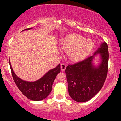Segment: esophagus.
Instances as JSON below:
<instances>
[{
	"mask_svg": "<svg viewBox=\"0 0 121 121\" xmlns=\"http://www.w3.org/2000/svg\"><path fill=\"white\" fill-rule=\"evenodd\" d=\"M66 68V65H65V64L62 63L61 64V71H62V72L65 71Z\"/></svg>",
	"mask_w": 121,
	"mask_h": 121,
	"instance_id": "1",
	"label": "esophagus"
}]
</instances>
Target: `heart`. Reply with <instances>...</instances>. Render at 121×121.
I'll return each instance as SVG.
<instances>
[{
	"mask_svg": "<svg viewBox=\"0 0 121 121\" xmlns=\"http://www.w3.org/2000/svg\"><path fill=\"white\" fill-rule=\"evenodd\" d=\"M93 44L90 40H85L82 36L77 34H71L66 36L61 43V49L63 52H72L71 58L78 61L85 58L91 52Z\"/></svg>",
	"mask_w": 121,
	"mask_h": 121,
	"instance_id": "1",
	"label": "heart"
}]
</instances>
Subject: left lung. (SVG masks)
<instances>
[{
	"label": "left lung",
	"mask_w": 121,
	"mask_h": 121,
	"mask_svg": "<svg viewBox=\"0 0 121 121\" xmlns=\"http://www.w3.org/2000/svg\"><path fill=\"white\" fill-rule=\"evenodd\" d=\"M98 53H100L101 63L95 67L92 60ZM108 62V46L104 42L93 56L66 66L65 73L68 92L72 99L78 102H86L100 91L107 77Z\"/></svg>",
	"instance_id": "1"
}]
</instances>
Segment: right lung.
Listing matches in <instances>:
<instances>
[{
    "label": "right lung",
    "mask_w": 121,
    "mask_h": 121,
    "mask_svg": "<svg viewBox=\"0 0 121 121\" xmlns=\"http://www.w3.org/2000/svg\"><path fill=\"white\" fill-rule=\"evenodd\" d=\"M27 28L24 30H29ZM12 77L19 89L28 99L32 101H41L48 97L52 88V85L57 75L61 71V65L59 64L51 69L41 78L34 82L24 81L18 77L13 72L9 60Z\"/></svg>",
    "instance_id": "add662e5"
}]
</instances>
